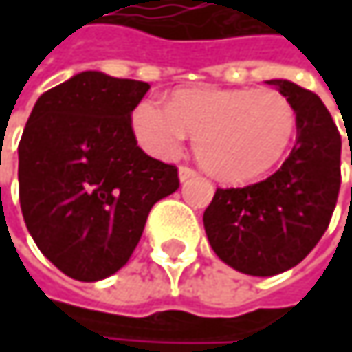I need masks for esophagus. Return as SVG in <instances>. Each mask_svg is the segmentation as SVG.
Returning <instances> with one entry per match:
<instances>
[{"label":"esophagus","mask_w":352,"mask_h":352,"mask_svg":"<svg viewBox=\"0 0 352 352\" xmlns=\"http://www.w3.org/2000/svg\"><path fill=\"white\" fill-rule=\"evenodd\" d=\"M193 177H197V171L195 169H191V167H179V179H181V183H185V181H189V179H193Z\"/></svg>","instance_id":"obj_1"}]
</instances>
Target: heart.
<instances>
[{
  "instance_id": "1",
  "label": "heart",
  "mask_w": 352,
  "mask_h": 352,
  "mask_svg": "<svg viewBox=\"0 0 352 352\" xmlns=\"http://www.w3.org/2000/svg\"><path fill=\"white\" fill-rule=\"evenodd\" d=\"M296 126V109L285 96L246 87L179 89L169 106L144 100L132 113L134 134L151 155L173 159L191 134L197 161L222 181L269 171L287 153Z\"/></svg>"
}]
</instances>
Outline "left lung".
Instances as JSON below:
<instances>
[{
  "label": "left lung",
  "instance_id": "8db88e82",
  "mask_svg": "<svg viewBox=\"0 0 352 352\" xmlns=\"http://www.w3.org/2000/svg\"><path fill=\"white\" fill-rule=\"evenodd\" d=\"M269 85L298 116L289 157L258 183L218 187L204 212L214 252L254 277L283 273L308 256L330 224L340 189V132L322 100L285 79Z\"/></svg>",
  "mask_w": 352,
  "mask_h": 352
}]
</instances>
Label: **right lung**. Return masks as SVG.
I'll return each instance as SVG.
<instances>
[{"mask_svg":"<svg viewBox=\"0 0 352 352\" xmlns=\"http://www.w3.org/2000/svg\"><path fill=\"white\" fill-rule=\"evenodd\" d=\"M144 81L83 71L44 91L18 144L20 206L42 254L77 281L122 269L151 208L179 189L175 165L148 157L132 130Z\"/></svg>","mask_w":352,"mask_h":352,"instance_id":"1","label":"right lung"}]
</instances>
